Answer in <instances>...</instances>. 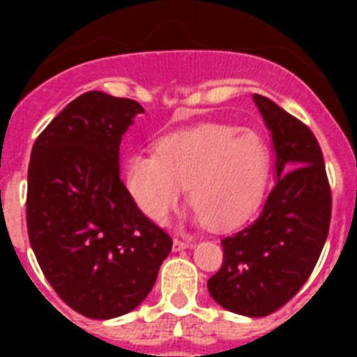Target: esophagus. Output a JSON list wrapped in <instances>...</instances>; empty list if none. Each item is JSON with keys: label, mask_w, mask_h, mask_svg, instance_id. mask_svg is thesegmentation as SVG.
Segmentation results:
<instances>
[{"label": "esophagus", "mask_w": 357, "mask_h": 357, "mask_svg": "<svg viewBox=\"0 0 357 357\" xmlns=\"http://www.w3.org/2000/svg\"><path fill=\"white\" fill-rule=\"evenodd\" d=\"M189 247H193V243L182 241V239H175V241H173V250L175 252L185 250V248H189Z\"/></svg>", "instance_id": "1"}]
</instances>
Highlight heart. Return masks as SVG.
Instances as JSON below:
<instances>
[{
    "mask_svg": "<svg viewBox=\"0 0 357 357\" xmlns=\"http://www.w3.org/2000/svg\"><path fill=\"white\" fill-rule=\"evenodd\" d=\"M270 173L261 135L227 125H204L162 139L155 153H135L127 189L150 220L164 223L189 188L195 220L234 229L257 209Z\"/></svg>",
    "mask_w": 357,
    "mask_h": 357,
    "instance_id": "obj_1",
    "label": "heart"
}]
</instances>
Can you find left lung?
I'll list each match as a JSON object with an SVG mask.
<instances>
[{
    "instance_id": "obj_1",
    "label": "left lung",
    "mask_w": 357,
    "mask_h": 357,
    "mask_svg": "<svg viewBox=\"0 0 357 357\" xmlns=\"http://www.w3.org/2000/svg\"><path fill=\"white\" fill-rule=\"evenodd\" d=\"M254 102L272 132L277 181L257 220L222 239V268L211 296L232 313H275L304 286L326 245L331 185L321 148L307 125L266 96Z\"/></svg>"
}]
</instances>
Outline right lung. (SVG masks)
I'll list each match as a JSON object with an SVG mask.
<instances>
[{
    "label": "right lung",
    "instance_id": "add662e5",
    "mask_svg": "<svg viewBox=\"0 0 357 357\" xmlns=\"http://www.w3.org/2000/svg\"><path fill=\"white\" fill-rule=\"evenodd\" d=\"M143 107L89 91L33 143L28 238L40 270L77 313L107 320L148 296L172 238L144 216L119 178V144Z\"/></svg>",
    "mask_w": 357,
    "mask_h": 357
}]
</instances>
